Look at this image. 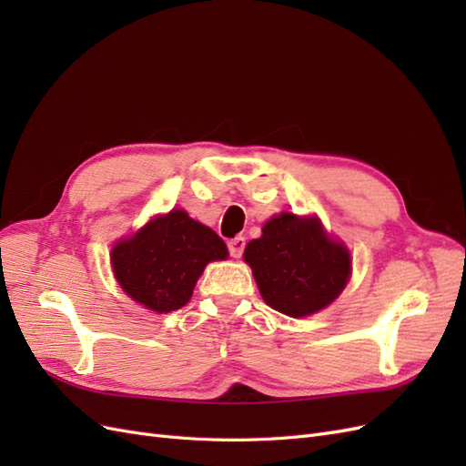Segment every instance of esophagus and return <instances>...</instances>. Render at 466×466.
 <instances>
[{
  "instance_id": "34e87169",
  "label": "esophagus",
  "mask_w": 466,
  "mask_h": 466,
  "mask_svg": "<svg viewBox=\"0 0 466 466\" xmlns=\"http://www.w3.org/2000/svg\"><path fill=\"white\" fill-rule=\"evenodd\" d=\"M245 245H247V241H245V237H235V238H231L229 241V255L233 257V258H241L243 257V250H245Z\"/></svg>"
}]
</instances>
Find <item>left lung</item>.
Instances as JSON below:
<instances>
[{"mask_svg": "<svg viewBox=\"0 0 466 466\" xmlns=\"http://www.w3.org/2000/svg\"><path fill=\"white\" fill-rule=\"evenodd\" d=\"M262 299L288 317H309L329 307L351 274L350 250L324 231L319 218L289 211L268 219L260 238L245 247Z\"/></svg>", "mask_w": 466, "mask_h": 466, "instance_id": "8db88e82", "label": "left lung"}]
</instances>
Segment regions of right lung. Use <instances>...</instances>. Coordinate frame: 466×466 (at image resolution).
Listing matches in <instances>:
<instances>
[{"label": "right lung", "mask_w": 466, "mask_h": 466, "mask_svg": "<svg viewBox=\"0 0 466 466\" xmlns=\"http://www.w3.org/2000/svg\"><path fill=\"white\" fill-rule=\"evenodd\" d=\"M223 238L185 209L149 219L110 250V264L126 295L155 313L185 307L211 260L228 258Z\"/></svg>", "instance_id": "right-lung-1"}]
</instances>
